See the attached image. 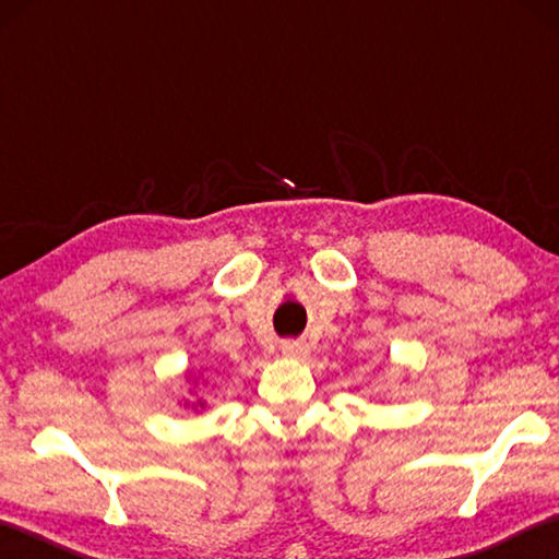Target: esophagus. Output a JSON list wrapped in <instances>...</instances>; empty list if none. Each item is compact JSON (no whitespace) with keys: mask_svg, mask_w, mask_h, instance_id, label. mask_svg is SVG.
<instances>
[{"mask_svg":"<svg viewBox=\"0 0 559 559\" xmlns=\"http://www.w3.org/2000/svg\"><path fill=\"white\" fill-rule=\"evenodd\" d=\"M281 353L288 355V357H306L308 355V343H306V340H286V343L281 345Z\"/></svg>","mask_w":559,"mask_h":559,"instance_id":"1","label":"esophagus"}]
</instances>
